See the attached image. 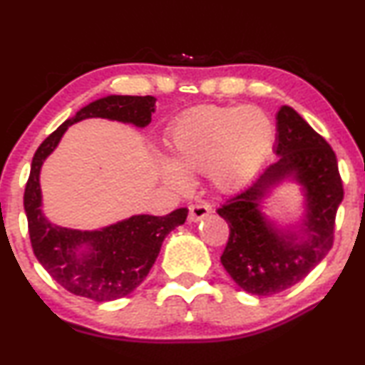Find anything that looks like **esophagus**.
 I'll use <instances>...</instances> for the list:
<instances>
[{
    "label": "esophagus",
    "instance_id": "34e87169",
    "mask_svg": "<svg viewBox=\"0 0 365 365\" xmlns=\"http://www.w3.org/2000/svg\"><path fill=\"white\" fill-rule=\"evenodd\" d=\"M210 212H212V207H210L208 203L197 202V203H193L192 207H190L188 220H190V222H198V220H202V218L207 217Z\"/></svg>",
    "mask_w": 365,
    "mask_h": 365
}]
</instances>
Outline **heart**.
Wrapping results in <instances>:
<instances>
[{"label":"heart","mask_w":365,"mask_h":365,"mask_svg":"<svg viewBox=\"0 0 365 365\" xmlns=\"http://www.w3.org/2000/svg\"><path fill=\"white\" fill-rule=\"evenodd\" d=\"M274 143V127L266 112L253 106H202L178 115L168 127L172 163L163 177L185 188V173L208 170L220 190H235L263 165Z\"/></svg>","instance_id":"heart-1"}]
</instances>
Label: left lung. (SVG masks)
I'll use <instances>...</instances> for the list:
<instances>
[{
  "label": "left lung",
  "mask_w": 365,
  "mask_h": 365,
  "mask_svg": "<svg viewBox=\"0 0 365 365\" xmlns=\"http://www.w3.org/2000/svg\"><path fill=\"white\" fill-rule=\"evenodd\" d=\"M276 155L243 192L217 212L230 238L222 264L241 289L271 296L304 279L334 243V225L344 198L337 158L297 112L283 106L276 115ZM292 178L305 190L307 213L300 230H281L260 213L259 203L276 184Z\"/></svg>",
  "instance_id": "obj_1"
}]
</instances>
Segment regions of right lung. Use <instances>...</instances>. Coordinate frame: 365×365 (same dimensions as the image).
<instances>
[{
	"label": "right lung",
	"instance_id": "right-lung-1",
	"mask_svg": "<svg viewBox=\"0 0 365 365\" xmlns=\"http://www.w3.org/2000/svg\"><path fill=\"white\" fill-rule=\"evenodd\" d=\"M155 101L152 96H107L97 99L61 124L34 153L24 188L31 246L51 278L76 296L107 302L130 294L152 269L165 236L185 223L188 210L178 208L165 217L133 215L96 232L58 227L41 210V167L69 125L101 117L145 127L152 120Z\"/></svg>",
	"mask_w": 365,
	"mask_h": 365
}]
</instances>
